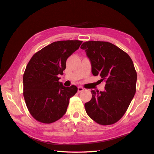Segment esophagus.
I'll list each match as a JSON object with an SVG mask.
<instances>
[{"label":"esophagus","mask_w":154,"mask_h":154,"mask_svg":"<svg viewBox=\"0 0 154 154\" xmlns=\"http://www.w3.org/2000/svg\"><path fill=\"white\" fill-rule=\"evenodd\" d=\"M84 91V88H82V87H78V92H79V93L82 92V91Z\"/></svg>","instance_id":"34e87169"}]
</instances>
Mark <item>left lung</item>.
I'll return each mask as SVG.
<instances>
[{"instance_id": "left-lung-1", "label": "left lung", "mask_w": 154, "mask_h": 154, "mask_svg": "<svg viewBox=\"0 0 154 154\" xmlns=\"http://www.w3.org/2000/svg\"><path fill=\"white\" fill-rule=\"evenodd\" d=\"M85 50L93 75L106 82L105 91L92 90V99L85 104L91 119L101 125L118 122L127 110L136 92L137 72L127 53L108 42L87 41Z\"/></svg>"}]
</instances>
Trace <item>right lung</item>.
<instances>
[{"mask_svg":"<svg viewBox=\"0 0 154 154\" xmlns=\"http://www.w3.org/2000/svg\"><path fill=\"white\" fill-rule=\"evenodd\" d=\"M82 41L61 40L42 48L32 56L23 74V97L34 119L53 123L66 114L69 99L76 93L75 85L64 87L58 75L63 74L66 60Z\"/></svg>","mask_w":154,"mask_h":154,"instance_id":"right-lung-1","label":"right lung"}]
</instances>
